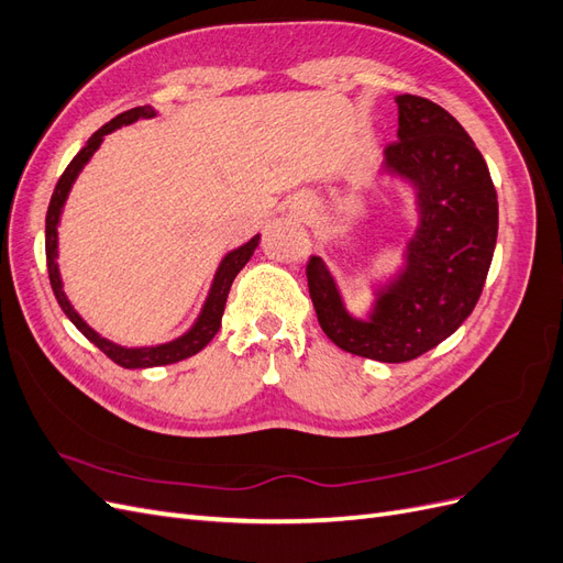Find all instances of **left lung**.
<instances>
[{
    "label": "left lung",
    "instance_id": "obj_1",
    "mask_svg": "<svg viewBox=\"0 0 563 563\" xmlns=\"http://www.w3.org/2000/svg\"><path fill=\"white\" fill-rule=\"evenodd\" d=\"M396 143L379 174L412 190L415 231L400 266L371 280L356 316L320 256L307 266L318 323L363 358L406 363L451 336L474 311L497 240V192L486 159L462 124L422 96L400 93Z\"/></svg>",
    "mask_w": 563,
    "mask_h": 563
}]
</instances>
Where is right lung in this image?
Returning <instances> with one entry per match:
<instances>
[{
  "label": "right lung",
  "instance_id": "1",
  "mask_svg": "<svg viewBox=\"0 0 563 563\" xmlns=\"http://www.w3.org/2000/svg\"><path fill=\"white\" fill-rule=\"evenodd\" d=\"M157 115V110L153 106H139L122 112V115L112 118L108 124H103L99 132L91 134V139L87 141V146L79 151L73 163L68 165V169L63 172V176L58 179L54 196L49 202V210H46V268H49V280L54 287V295L58 307L63 309L70 318V323L82 332L91 344L99 346L110 361H115L118 365L126 367V371H136V367H157V365H169V363H179L184 358L196 356L198 351H202L207 344L214 340V334L221 328V316H223V307H227L229 299V290L235 280V276L243 268L250 256L254 254L256 245H260V233L254 238H250L245 245H240L231 252H227L221 256V262L214 271V278L210 283V290H207V297L202 301V307L192 320L190 328L186 332H181L179 336H174L169 342H159V344H146V346H122L118 342H110L108 336L96 332L87 320L75 311V307L70 303L66 290H63V278H60V268H58V227H60V217H63V207L68 202L70 190L77 181V176L82 174V169L89 165V159L93 157V153L101 148V143L108 134H112L120 126L134 124L139 120H151Z\"/></svg>",
  "mask_w": 563,
  "mask_h": 563
}]
</instances>
